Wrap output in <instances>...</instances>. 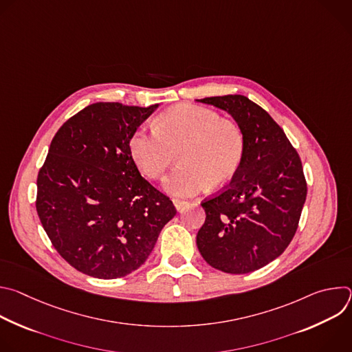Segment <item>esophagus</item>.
Here are the masks:
<instances>
[{
  "mask_svg": "<svg viewBox=\"0 0 352 352\" xmlns=\"http://www.w3.org/2000/svg\"><path fill=\"white\" fill-rule=\"evenodd\" d=\"M173 202H174V206H175V209H177L178 212H181V210L188 205V204L185 202V200H179V199H174Z\"/></svg>",
  "mask_w": 352,
  "mask_h": 352,
  "instance_id": "34e87169",
  "label": "esophagus"
}]
</instances>
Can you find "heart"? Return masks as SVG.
<instances>
[{
  "label": "heart",
  "instance_id": "obj_1",
  "mask_svg": "<svg viewBox=\"0 0 352 352\" xmlns=\"http://www.w3.org/2000/svg\"><path fill=\"white\" fill-rule=\"evenodd\" d=\"M128 147L139 171L150 179L162 178L178 155L181 166L166 178L164 189L190 196L234 178L245 155V135L234 120L206 107L181 104L164 111L156 128H138Z\"/></svg>",
  "mask_w": 352,
  "mask_h": 352
}]
</instances>
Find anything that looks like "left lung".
Instances as JSON below:
<instances>
[{
    "label": "left lung",
    "mask_w": 352,
    "mask_h": 352,
    "mask_svg": "<svg viewBox=\"0 0 352 352\" xmlns=\"http://www.w3.org/2000/svg\"><path fill=\"white\" fill-rule=\"evenodd\" d=\"M197 102L230 113L245 135V155L232 181L202 202L206 220L197 249L224 273L255 272L278 258L296 232L308 190L302 163L281 126L248 97Z\"/></svg>",
    "instance_id": "left-lung-1"
}]
</instances>
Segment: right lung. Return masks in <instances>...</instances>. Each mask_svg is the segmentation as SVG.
I'll return each mask as SVG.
<instances>
[{"label":"right lung","mask_w":352,"mask_h":352,"mask_svg":"<svg viewBox=\"0 0 352 352\" xmlns=\"http://www.w3.org/2000/svg\"><path fill=\"white\" fill-rule=\"evenodd\" d=\"M156 109L90 104L50 144L36 210L57 252L87 276L111 280L135 272L177 214L170 197L140 175L128 147Z\"/></svg>","instance_id":"add662e5"}]
</instances>
